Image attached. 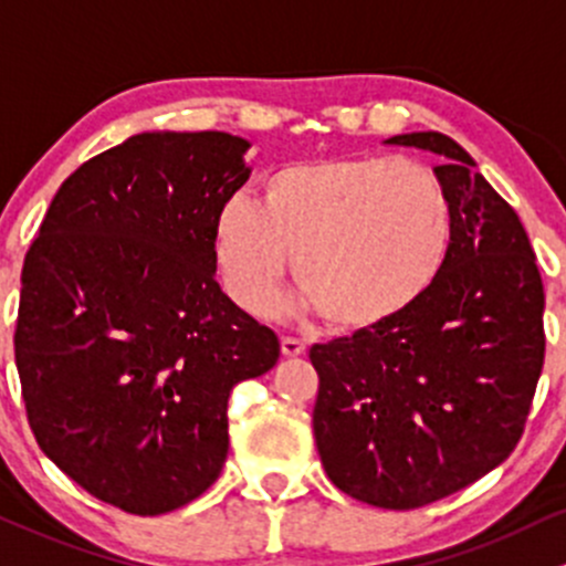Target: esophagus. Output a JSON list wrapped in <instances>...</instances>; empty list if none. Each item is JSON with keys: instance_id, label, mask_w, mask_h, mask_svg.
I'll return each instance as SVG.
<instances>
[{"instance_id": "1", "label": "esophagus", "mask_w": 566, "mask_h": 566, "mask_svg": "<svg viewBox=\"0 0 566 566\" xmlns=\"http://www.w3.org/2000/svg\"><path fill=\"white\" fill-rule=\"evenodd\" d=\"M305 343L300 340V337H283L281 340V352L283 357H300V354H305Z\"/></svg>"}]
</instances>
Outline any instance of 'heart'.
<instances>
[{"instance_id": "b5f03b06", "label": "heart", "mask_w": 566, "mask_h": 566, "mask_svg": "<svg viewBox=\"0 0 566 566\" xmlns=\"http://www.w3.org/2000/svg\"><path fill=\"white\" fill-rule=\"evenodd\" d=\"M455 212L430 166L403 157H311L275 168L259 203L218 209L212 250L231 300L266 316L294 281L324 322L365 332L403 316L444 272Z\"/></svg>"}]
</instances>
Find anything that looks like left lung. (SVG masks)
<instances>
[{"instance_id":"obj_1","label":"left lung","mask_w":566,"mask_h":566,"mask_svg":"<svg viewBox=\"0 0 566 566\" xmlns=\"http://www.w3.org/2000/svg\"><path fill=\"white\" fill-rule=\"evenodd\" d=\"M395 147L441 157L455 242L439 281L403 316L311 348L313 433L335 488L417 510L510 458L545 363V291L515 209L441 133Z\"/></svg>"}]
</instances>
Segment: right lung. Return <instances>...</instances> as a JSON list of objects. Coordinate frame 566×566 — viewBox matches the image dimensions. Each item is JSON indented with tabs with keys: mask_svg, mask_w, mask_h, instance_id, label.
I'll list each match as a JSON object with an SVG mask.
<instances>
[{
	"mask_svg": "<svg viewBox=\"0 0 566 566\" xmlns=\"http://www.w3.org/2000/svg\"><path fill=\"white\" fill-rule=\"evenodd\" d=\"M248 147L138 133L70 174L23 259L13 343L34 441L130 515L218 480L231 389L281 357L214 281V214L248 182Z\"/></svg>",
	"mask_w": 566,
	"mask_h": 566,
	"instance_id": "right-lung-1",
	"label": "right lung"
}]
</instances>
